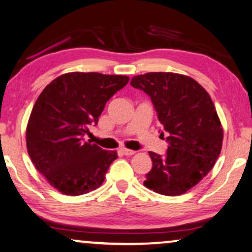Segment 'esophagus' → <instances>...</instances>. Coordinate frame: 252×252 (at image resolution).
I'll return each mask as SVG.
<instances>
[{
    "mask_svg": "<svg viewBox=\"0 0 252 252\" xmlns=\"http://www.w3.org/2000/svg\"><path fill=\"white\" fill-rule=\"evenodd\" d=\"M122 152H123L124 156H132V154H135V153H136V151H133V150H129V149H126V147H123V149H122Z\"/></svg>",
    "mask_w": 252,
    "mask_h": 252,
    "instance_id": "obj_1",
    "label": "esophagus"
}]
</instances>
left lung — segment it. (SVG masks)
I'll use <instances>...</instances> for the list:
<instances>
[{"label":"left lung","instance_id":"8db88e82","mask_svg":"<svg viewBox=\"0 0 252 252\" xmlns=\"http://www.w3.org/2000/svg\"><path fill=\"white\" fill-rule=\"evenodd\" d=\"M130 84L150 95L170 135L165 157L149 152L153 165L144 186L165 196L186 193L213 168L222 147L223 129L212 99L199 83L180 73L149 72Z\"/></svg>","mask_w":252,"mask_h":252}]
</instances>
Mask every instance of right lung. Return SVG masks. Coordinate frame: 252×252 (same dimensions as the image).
<instances>
[{
    "label": "right lung",
    "instance_id": "right-lung-1",
    "mask_svg": "<svg viewBox=\"0 0 252 252\" xmlns=\"http://www.w3.org/2000/svg\"><path fill=\"white\" fill-rule=\"evenodd\" d=\"M128 82L122 75L68 72L40 93L26 126V147L35 168L60 192L79 196L105 181L116 151L102 150L83 137Z\"/></svg>",
    "mask_w": 252,
    "mask_h": 252
}]
</instances>
